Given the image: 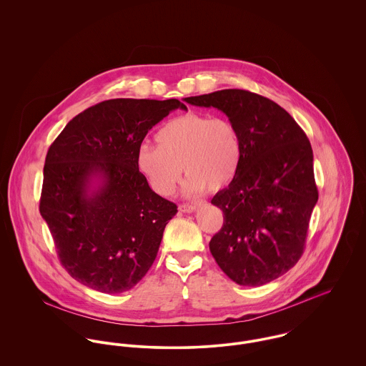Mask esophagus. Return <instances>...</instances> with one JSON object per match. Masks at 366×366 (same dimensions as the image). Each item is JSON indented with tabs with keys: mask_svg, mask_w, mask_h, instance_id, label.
I'll return each mask as SVG.
<instances>
[{
	"mask_svg": "<svg viewBox=\"0 0 366 366\" xmlns=\"http://www.w3.org/2000/svg\"><path fill=\"white\" fill-rule=\"evenodd\" d=\"M198 207L199 206H197V204H179V212H182V213H194V212H197L198 210Z\"/></svg>",
	"mask_w": 366,
	"mask_h": 366,
	"instance_id": "obj_1",
	"label": "esophagus"
}]
</instances>
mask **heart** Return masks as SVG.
<instances>
[{
  "label": "heart",
  "mask_w": 366,
  "mask_h": 366,
  "mask_svg": "<svg viewBox=\"0 0 366 366\" xmlns=\"http://www.w3.org/2000/svg\"><path fill=\"white\" fill-rule=\"evenodd\" d=\"M159 144L143 142L136 165L159 195L174 192L182 172L188 174L182 192L195 198L207 189L226 188L243 163L244 143L239 126L229 118L187 112L164 123Z\"/></svg>",
  "instance_id": "b5f03b06"
}]
</instances>
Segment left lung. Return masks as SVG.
<instances>
[{
	"mask_svg": "<svg viewBox=\"0 0 366 366\" xmlns=\"http://www.w3.org/2000/svg\"><path fill=\"white\" fill-rule=\"evenodd\" d=\"M185 102L216 108L242 132V167L212 203L223 227L209 248L236 284L261 286L286 274L302 257L319 199L313 150L306 133L274 101L245 89H222Z\"/></svg>",
	"mask_w": 366,
	"mask_h": 366,
	"instance_id": "1",
	"label": "left lung"
}]
</instances>
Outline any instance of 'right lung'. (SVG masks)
<instances>
[{"instance_id":"add662e5","label":"right lung","mask_w":366,"mask_h":366,"mask_svg":"<svg viewBox=\"0 0 366 366\" xmlns=\"http://www.w3.org/2000/svg\"><path fill=\"white\" fill-rule=\"evenodd\" d=\"M178 108L187 109L178 99L104 101L73 118L49 147L39 210L61 265L80 284L122 293L153 265L178 210L149 187L136 150Z\"/></svg>"}]
</instances>
